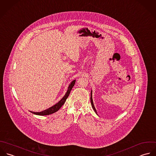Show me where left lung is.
Masks as SVG:
<instances>
[{
    "mask_svg": "<svg viewBox=\"0 0 156 156\" xmlns=\"http://www.w3.org/2000/svg\"><path fill=\"white\" fill-rule=\"evenodd\" d=\"M90 99H91V106H92V107H93V109L94 110L95 112L98 114V113H97V111H96V108H95V107H94V104H93V98H92V90H91V98H90Z\"/></svg>",
    "mask_w": 156,
    "mask_h": 156,
    "instance_id": "1",
    "label": "left lung"
}]
</instances>
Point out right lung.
Wrapping results in <instances>:
<instances>
[{
  "label": "right lung",
  "instance_id": "obj_1",
  "mask_svg": "<svg viewBox=\"0 0 156 156\" xmlns=\"http://www.w3.org/2000/svg\"><path fill=\"white\" fill-rule=\"evenodd\" d=\"M76 83V80H74L73 81L71 82V83H70V85H69L68 88V90L66 93V94H65V96L63 97V98L57 104H55L54 105L52 106L51 107L41 112H33V111H30L31 112H32L34 114H36V115H50L52 113H54L55 112L57 111L62 106L65 104L66 99L68 98V97L69 95V93L73 88V87H74V84Z\"/></svg>",
  "mask_w": 156,
  "mask_h": 156
}]
</instances>
